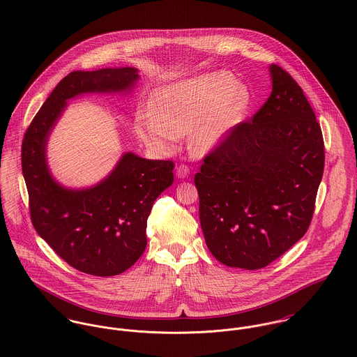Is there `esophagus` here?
Masks as SVG:
<instances>
[{
	"instance_id": "esophagus-1",
	"label": "esophagus",
	"mask_w": 357,
	"mask_h": 357,
	"mask_svg": "<svg viewBox=\"0 0 357 357\" xmlns=\"http://www.w3.org/2000/svg\"><path fill=\"white\" fill-rule=\"evenodd\" d=\"M176 174H177V177L178 178H185V177H188V174H190V166H187V165H178L177 167H176Z\"/></svg>"
}]
</instances>
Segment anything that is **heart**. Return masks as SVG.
Segmentation results:
<instances>
[{
  "mask_svg": "<svg viewBox=\"0 0 357 357\" xmlns=\"http://www.w3.org/2000/svg\"><path fill=\"white\" fill-rule=\"evenodd\" d=\"M249 105L248 91L224 71L174 82L158 89L151 111L142 112L136 129L156 153L169 151L190 132V149L207 153L239 125Z\"/></svg>",
  "mask_w": 357,
  "mask_h": 357,
  "instance_id": "b5f03b06",
  "label": "heart"
}]
</instances>
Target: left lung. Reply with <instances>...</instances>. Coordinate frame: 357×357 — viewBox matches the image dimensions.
Segmentation results:
<instances>
[{
	"instance_id": "1",
	"label": "left lung",
	"mask_w": 357,
	"mask_h": 357,
	"mask_svg": "<svg viewBox=\"0 0 357 357\" xmlns=\"http://www.w3.org/2000/svg\"><path fill=\"white\" fill-rule=\"evenodd\" d=\"M272 92L195 174L204 241L221 264L259 269L305 235L324 169L316 115L296 79L269 66Z\"/></svg>"
}]
</instances>
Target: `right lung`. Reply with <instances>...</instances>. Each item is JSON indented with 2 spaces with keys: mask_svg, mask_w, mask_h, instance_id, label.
Segmentation results:
<instances>
[{
  "mask_svg": "<svg viewBox=\"0 0 357 357\" xmlns=\"http://www.w3.org/2000/svg\"><path fill=\"white\" fill-rule=\"evenodd\" d=\"M137 79L133 67L70 73L53 89L23 137L22 170L36 231L68 265L93 276L119 275L144 253L147 220L155 199L173 184L174 163L128 153L100 184L68 190L53 180L45 147L68 99L81 93L129 91Z\"/></svg>",
  "mask_w": 357,
  "mask_h": 357,
  "instance_id": "1",
  "label": "right lung"
}]
</instances>
